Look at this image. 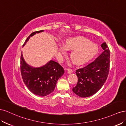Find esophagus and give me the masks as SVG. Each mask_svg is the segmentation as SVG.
Returning a JSON list of instances; mask_svg holds the SVG:
<instances>
[{
  "mask_svg": "<svg viewBox=\"0 0 126 126\" xmlns=\"http://www.w3.org/2000/svg\"><path fill=\"white\" fill-rule=\"evenodd\" d=\"M65 69L67 70L68 74H71L72 72V70L71 69H70V68H66Z\"/></svg>",
  "mask_w": 126,
  "mask_h": 126,
  "instance_id": "34e87169",
  "label": "esophagus"
}]
</instances>
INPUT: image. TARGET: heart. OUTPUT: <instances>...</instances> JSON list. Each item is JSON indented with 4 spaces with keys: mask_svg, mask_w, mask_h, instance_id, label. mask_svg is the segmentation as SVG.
Segmentation results:
<instances>
[{
    "mask_svg": "<svg viewBox=\"0 0 126 126\" xmlns=\"http://www.w3.org/2000/svg\"><path fill=\"white\" fill-rule=\"evenodd\" d=\"M64 47L68 50H72L70 53V58L76 64L84 63L96 54L97 46L84 37H77L68 39ZM60 52L64 54L65 49L61 48Z\"/></svg>",
    "mask_w": 126,
    "mask_h": 126,
    "instance_id": "b5f03b06",
    "label": "heart"
}]
</instances>
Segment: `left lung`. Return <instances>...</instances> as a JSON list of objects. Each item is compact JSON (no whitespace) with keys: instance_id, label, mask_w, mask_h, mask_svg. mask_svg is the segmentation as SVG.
<instances>
[{"instance_id":"obj_1","label":"left lung","mask_w":126,"mask_h":126,"mask_svg":"<svg viewBox=\"0 0 126 126\" xmlns=\"http://www.w3.org/2000/svg\"><path fill=\"white\" fill-rule=\"evenodd\" d=\"M101 47L103 52L94 62L76 70L78 82L73 92L80 97H88L96 94L104 85L109 71L110 50L106 43Z\"/></svg>"}]
</instances>
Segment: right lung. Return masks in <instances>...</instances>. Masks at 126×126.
I'll use <instances>...</instances> for the list:
<instances>
[{"instance_id":"1","label":"right lung","mask_w":126,"mask_h":126,"mask_svg":"<svg viewBox=\"0 0 126 126\" xmlns=\"http://www.w3.org/2000/svg\"><path fill=\"white\" fill-rule=\"evenodd\" d=\"M43 31L32 32L26 40L23 46L30 37ZM20 71L22 79L28 89L33 94L42 97L47 96L54 90L57 80L64 71L62 66L53 60L41 67L32 68L26 63L22 54Z\"/></svg>"}]
</instances>
